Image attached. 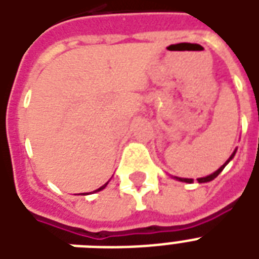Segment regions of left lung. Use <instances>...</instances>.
Returning a JSON list of instances; mask_svg holds the SVG:
<instances>
[{"instance_id":"1","label":"left lung","mask_w":259,"mask_h":259,"mask_svg":"<svg viewBox=\"0 0 259 259\" xmlns=\"http://www.w3.org/2000/svg\"><path fill=\"white\" fill-rule=\"evenodd\" d=\"M235 153H237V149L234 150L233 154H231V156H230V157H229V160H227V161H226L225 164H223V165H222L221 168H219V169L215 170V172L211 173V175H208V176L200 177V179H197V181H199V183H208V181L213 180V179H215V177H217L218 175H219V173L222 172V170L225 169V166L227 165V164H229V162L231 161V160H233L234 156H235ZM173 179H176V180H179V181H183V183H192V181H193V179H184V177H173Z\"/></svg>"}]
</instances>
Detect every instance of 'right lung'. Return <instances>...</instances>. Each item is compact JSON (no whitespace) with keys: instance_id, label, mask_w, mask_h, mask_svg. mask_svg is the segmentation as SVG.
Wrapping results in <instances>:
<instances>
[{"instance_id":"right-lung-1","label":"right lung","mask_w":259,"mask_h":259,"mask_svg":"<svg viewBox=\"0 0 259 259\" xmlns=\"http://www.w3.org/2000/svg\"><path fill=\"white\" fill-rule=\"evenodd\" d=\"M107 184H109V181H107V183H106V184H103V185H102L101 188H98L97 191H95V192H99V191H102V189H105V188H106V185H107Z\"/></svg>"}]
</instances>
